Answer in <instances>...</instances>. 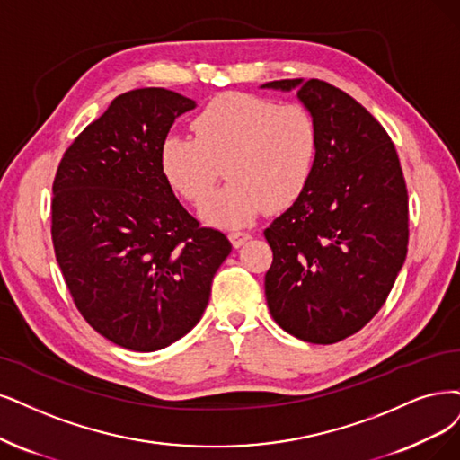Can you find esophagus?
Instances as JSON below:
<instances>
[{"mask_svg":"<svg viewBox=\"0 0 460 460\" xmlns=\"http://www.w3.org/2000/svg\"><path fill=\"white\" fill-rule=\"evenodd\" d=\"M250 236H252V234H250L248 231H241V229H231V231H229V241L233 243L234 248H239V246H243L244 243H248Z\"/></svg>","mask_w":460,"mask_h":460,"instance_id":"esophagus-1","label":"esophagus"}]
</instances>
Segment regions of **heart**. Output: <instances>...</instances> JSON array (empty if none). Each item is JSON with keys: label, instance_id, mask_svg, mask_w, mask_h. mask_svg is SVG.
Here are the masks:
<instances>
[{"label": "heart", "instance_id": "obj_1", "mask_svg": "<svg viewBox=\"0 0 460 460\" xmlns=\"http://www.w3.org/2000/svg\"><path fill=\"white\" fill-rule=\"evenodd\" d=\"M193 136L168 134L159 147L161 172L185 200L200 202L217 181L227 183L200 207L208 224L244 226L265 207L288 208L314 176L320 132L301 104L229 93L210 100L191 121Z\"/></svg>", "mask_w": 460, "mask_h": 460}]
</instances>
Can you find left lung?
<instances>
[{
	"label": "left lung",
	"mask_w": 460,
	"mask_h": 460,
	"mask_svg": "<svg viewBox=\"0 0 460 460\" xmlns=\"http://www.w3.org/2000/svg\"><path fill=\"white\" fill-rule=\"evenodd\" d=\"M318 123L314 176L263 234L273 250L265 297L277 324L332 345L385 305L405 261L410 202L396 147L362 104L320 79H280Z\"/></svg>",
	"instance_id": "8db88e82"
}]
</instances>
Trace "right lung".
Returning a JSON list of instances; mask_svg holds the SVG:
<instances>
[{
	"mask_svg": "<svg viewBox=\"0 0 460 460\" xmlns=\"http://www.w3.org/2000/svg\"><path fill=\"white\" fill-rule=\"evenodd\" d=\"M193 108L159 87L119 94L66 149L53 181L50 234L67 290L100 335L128 350H159L190 332L231 253L161 172V142Z\"/></svg>",
	"mask_w": 460,
	"mask_h": 460,
	"instance_id": "obj_1",
	"label": "right lung"
}]
</instances>
